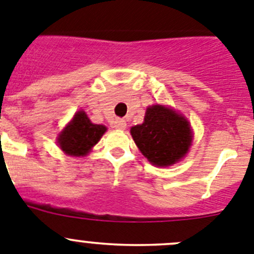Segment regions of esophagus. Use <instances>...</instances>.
Listing matches in <instances>:
<instances>
[{
  "instance_id": "obj_1",
  "label": "esophagus",
  "mask_w": 254,
  "mask_h": 254,
  "mask_svg": "<svg viewBox=\"0 0 254 254\" xmlns=\"http://www.w3.org/2000/svg\"><path fill=\"white\" fill-rule=\"evenodd\" d=\"M114 127L119 130H125L127 129V122L124 119H116L114 123Z\"/></svg>"
}]
</instances>
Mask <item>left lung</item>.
I'll return each instance as SVG.
<instances>
[{
  "label": "left lung",
  "mask_w": 254,
  "mask_h": 254,
  "mask_svg": "<svg viewBox=\"0 0 254 254\" xmlns=\"http://www.w3.org/2000/svg\"><path fill=\"white\" fill-rule=\"evenodd\" d=\"M130 134L141 154L156 167H169L183 159L193 140L188 120L159 104L146 109L144 123L132 127Z\"/></svg>",
  "instance_id": "8db88e82"
}]
</instances>
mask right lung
<instances>
[{
  "label": "right lung",
  "instance_id": "1",
  "mask_svg": "<svg viewBox=\"0 0 254 254\" xmlns=\"http://www.w3.org/2000/svg\"><path fill=\"white\" fill-rule=\"evenodd\" d=\"M105 131L106 127L91 123L86 113L80 110L61 130L58 144L66 155L85 156L95 144H98Z\"/></svg>",
  "mask_w": 254,
  "mask_h": 254
}]
</instances>
